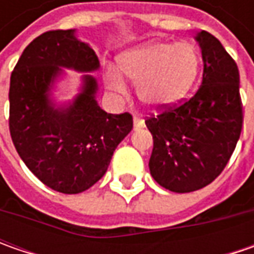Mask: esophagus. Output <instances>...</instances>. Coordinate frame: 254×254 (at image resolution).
Segmentation results:
<instances>
[{
  "label": "esophagus",
  "mask_w": 254,
  "mask_h": 254,
  "mask_svg": "<svg viewBox=\"0 0 254 254\" xmlns=\"http://www.w3.org/2000/svg\"><path fill=\"white\" fill-rule=\"evenodd\" d=\"M144 127V120L138 116H134V130H140Z\"/></svg>",
  "instance_id": "34e87169"
}]
</instances>
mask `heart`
<instances>
[{
  "instance_id": "heart-1",
  "label": "heart",
  "mask_w": 254,
  "mask_h": 254,
  "mask_svg": "<svg viewBox=\"0 0 254 254\" xmlns=\"http://www.w3.org/2000/svg\"><path fill=\"white\" fill-rule=\"evenodd\" d=\"M120 70L137 83L142 103L154 109L168 107L190 92L199 74L200 58L190 44L148 42L120 56ZM106 86L116 93L126 92L122 74L107 69Z\"/></svg>"
}]
</instances>
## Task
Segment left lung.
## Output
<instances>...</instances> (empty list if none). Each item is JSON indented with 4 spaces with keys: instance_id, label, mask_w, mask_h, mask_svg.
I'll use <instances>...</instances> for the list:
<instances>
[{
    "instance_id": "1",
    "label": "left lung",
    "mask_w": 254,
    "mask_h": 254,
    "mask_svg": "<svg viewBox=\"0 0 254 254\" xmlns=\"http://www.w3.org/2000/svg\"><path fill=\"white\" fill-rule=\"evenodd\" d=\"M203 61L202 84L181 104L145 120L152 134V178L165 190H198L226 167L242 131L239 69L206 31L195 36Z\"/></svg>"
}]
</instances>
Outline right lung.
<instances>
[{"label": "right lung", "instance_id": "1", "mask_svg": "<svg viewBox=\"0 0 254 254\" xmlns=\"http://www.w3.org/2000/svg\"><path fill=\"white\" fill-rule=\"evenodd\" d=\"M62 67H100L96 52L74 36V29L48 31L25 48L11 73L9 132L25 165L46 187L80 193L106 174L114 150L131 131L132 117L100 109L92 74L82 76L73 102L56 106L51 92Z\"/></svg>", "mask_w": 254, "mask_h": 254}]
</instances>
